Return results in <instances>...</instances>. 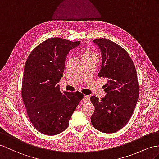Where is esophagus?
I'll return each instance as SVG.
<instances>
[{
	"mask_svg": "<svg viewBox=\"0 0 159 159\" xmlns=\"http://www.w3.org/2000/svg\"><path fill=\"white\" fill-rule=\"evenodd\" d=\"M90 101V97H89V95H84V98H83V101L84 102H88V101Z\"/></svg>",
	"mask_w": 159,
	"mask_h": 159,
	"instance_id": "obj_1",
	"label": "esophagus"
}]
</instances>
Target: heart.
Wrapping results in <instances>:
<instances>
[{"label":"heart","instance_id":"obj_1","mask_svg":"<svg viewBox=\"0 0 159 159\" xmlns=\"http://www.w3.org/2000/svg\"><path fill=\"white\" fill-rule=\"evenodd\" d=\"M97 54H95V52H93L91 50H85L83 54H82V57H86V56H96Z\"/></svg>","mask_w":159,"mask_h":159}]
</instances>
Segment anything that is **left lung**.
Returning <instances> with one entry per match:
<instances>
[{
    "mask_svg": "<svg viewBox=\"0 0 159 159\" xmlns=\"http://www.w3.org/2000/svg\"><path fill=\"white\" fill-rule=\"evenodd\" d=\"M101 50L102 61L98 76L107 79L106 95L101 100L91 96L95 107L91 120L93 127L103 133L123 128L132 117L139 96V84L133 61L123 48L105 38L93 40Z\"/></svg>",
    "mask_w": 159,
    "mask_h": 159,
    "instance_id": "1",
    "label": "left lung"
}]
</instances>
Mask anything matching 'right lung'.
I'll return each mask as SVG.
<instances>
[{
  "mask_svg": "<svg viewBox=\"0 0 159 159\" xmlns=\"http://www.w3.org/2000/svg\"><path fill=\"white\" fill-rule=\"evenodd\" d=\"M79 41L49 38L31 51L25 64L21 95L28 117L39 132L48 136L62 132L83 94L60 91L67 54Z\"/></svg>",
  "mask_w": 159,
  "mask_h": 159,
  "instance_id": "add662e5",
  "label": "right lung"
}]
</instances>
